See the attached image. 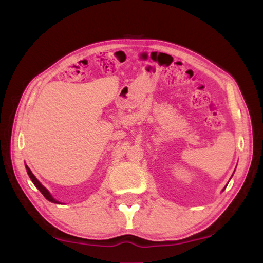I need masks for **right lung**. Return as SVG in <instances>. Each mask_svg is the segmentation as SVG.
I'll return each mask as SVG.
<instances>
[{"label":"right lung","instance_id":"obj_1","mask_svg":"<svg viewBox=\"0 0 263 263\" xmlns=\"http://www.w3.org/2000/svg\"><path fill=\"white\" fill-rule=\"evenodd\" d=\"M26 168H27V173H28V175H29V177L31 178L32 183L35 184V186H36V187L39 190V191L42 192V194L44 195V197H45V198H46L48 201H51V202H53V203H59V201L55 200V199L52 197V195H51V193H49V192L47 191V190H46L45 187H44L41 183H39V181H38L37 178L35 177V175H33L32 173H31V171H30L29 167L26 166Z\"/></svg>","mask_w":263,"mask_h":263}]
</instances>
